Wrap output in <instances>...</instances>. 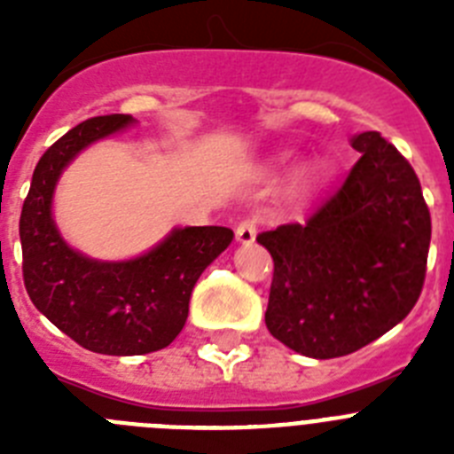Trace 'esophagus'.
<instances>
[{"label":"esophagus","instance_id":"34e87169","mask_svg":"<svg viewBox=\"0 0 454 454\" xmlns=\"http://www.w3.org/2000/svg\"><path fill=\"white\" fill-rule=\"evenodd\" d=\"M256 227H259V224H256L254 218H246L243 223L239 224V227H236V240H239V243H243V246H250V243H254Z\"/></svg>","mask_w":454,"mask_h":454}]
</instances>
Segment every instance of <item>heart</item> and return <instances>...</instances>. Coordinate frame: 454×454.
<instances>
[{
	"instance_id": "1",
	"label": "heart",
	"mask_w": 454,
	"mask_h": 454,
	"mask_svg": "<svg viewBox=\"0 0 454 454\" xmlns=\"http://www.w3.org/2000/svg\"><path fill=\"white\" fill-rule=\"evenodd\" d=\"M314 177H316V172H309V177H307V182H309V184H311V182H314Z\"/></svg>"
}]
</instances>
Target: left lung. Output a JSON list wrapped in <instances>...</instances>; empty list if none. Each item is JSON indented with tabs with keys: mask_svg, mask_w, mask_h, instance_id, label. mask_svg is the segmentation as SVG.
<instances>
[{
	"mask_svg": "<svg viewBox=\"0 0 454 454\" xmlns=\"http://www.w3.org/2000/svg\"><path fill=\"white\" fill-rule=\"evenodd\" d=\"M362 159L300 223L262 231L272 270L266 325L314 359L350 355L414 309L432 220L414 168L380 131L352 138Z\"/></svg>",
	"mask_w": 454,
	"mask_h": 454,
	"instance_id": "obj_1",
	"label": "left lung"
}]
</instances>
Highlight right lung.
Segmentation results:
<instances>
[{
  "instance_id": "right-lung-1",
  "label": "right lung",
  "mask_w": 454,
  "mask_h": 454,
  "mask_svg": "<svg viewBox=\"0 0 454 454\" xmlns=\"http://www.w3.org/2000/svg\"><path fill=\"white\" fill-rule=\"evenodd\" d=\"M131 122V115L111 114L72 127L40 156L20 215L31 302L82 348L115 356L170 346L188 318L192 286L234 239L227 227H184L131 262H95L67 246L51 218L63 168L83 147Z\"/></svg>"
}]
</instances>
